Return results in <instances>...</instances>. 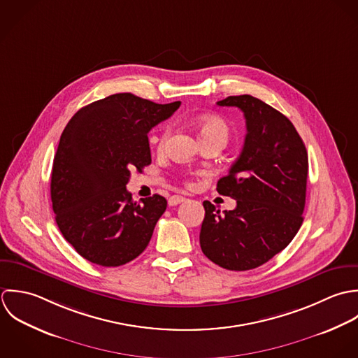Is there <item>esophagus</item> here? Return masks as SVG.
Returning <instances> with one entry per match:
<instances>
[{
	"mask_svg": "<svg viewBox=\"0 0 358 358\" xmlns=\"http://www.w3.org/2000/svg\"><path fill=\"white\" fill-rule=\"evenodd\" d=\"M185 201L184 196H180V195H173L169 198V206H176V205H180Z\"/></svg>",
	"mask_w": 358,
	"mask_h": 358,
	"instance_id": "1",
	"label": "esophagus"
}]
</instances>
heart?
<instances>
[{"instance_id":"b5f03b06","label":"heart","mask_w":358,"mask_h":358,"mask_svg":"<svg viewBox=\"0 0 358 358\" xmlns=\"http://www.w3.org/2000/svg\"><path fill=\"white\" fill-rule=\"evenodd\" d=\"M198 130H199V137H201L202 143L220 141L225 145L228 141V137H229L228 124L225 123V120H222L218 116L202 117L198 122ZM170 134H171V130L166 129L164 133L162 134V137H159V140H157V150L159 152H163L166 149Z\"/></svg>"}]
</instances>
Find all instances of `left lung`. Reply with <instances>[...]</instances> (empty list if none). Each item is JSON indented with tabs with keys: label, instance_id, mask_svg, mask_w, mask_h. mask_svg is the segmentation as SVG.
<instances>
[{
	"label": "left lung",
	"instance_id": "left-lung-1",
	"mask_svg": "<svg viewBox=\"0 0 358 358\" xmlns=\"http://www.w3.org/2000/svg\"><path fill=\"white\" fill-rule=\"evenodd\" d=\"M218 106H235L246 119V137L217 192L236 201L234 210L203 202L199 242L217 266L246 271L284 250L303 222L308 156L303 140L281 112L252 95L228 96Z\"/></svg>",
	"mask_w": 358,
	"mask_h": 358
}]
</instances>
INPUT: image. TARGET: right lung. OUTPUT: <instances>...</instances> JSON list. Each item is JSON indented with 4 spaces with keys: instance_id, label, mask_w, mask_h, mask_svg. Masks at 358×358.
Wrapping results in <instances>:
<instances>
[{
    "instance_id": "right-lung-1",
    "label": "right lung",
    "mask_w": 358,
    "mask_h": 358,
    "mask_svg": "<svg viewBox=\"0 0 358 358\" xmlns=\"http://www.w3.org/2000/svg\"><path fill=\"white\" fill-rule=\"evenodd\" d=\"M181 102L160 105L130 92L81 108L54 157L51 201L65 239L85 260L117 267L138 257L167 208L160 195L133 202L131 171L150 164L148 133Z\"/></svg>"
}]
</instances>
